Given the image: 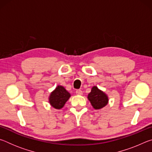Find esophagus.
<instances>
[{"label":"esophagus","instance_id":"esophagus-1","mask_svg":"<svg viewBox=\"0 0 152 152\" xmlns=\"http://www.w3.org/2000/svg\"><path fill=\"white\" fill-rule=\"evenodd\" d=\"M76 94H78V95H81V94H82V91H81L80 89L76 90Z\"/></svg>","mask_w":152,"mask_h":152}]
</instances>
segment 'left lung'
I'll use <instances>...</instances> for the list:
<instances>
[{
	"mask_svg": "<svg viewBox=\"0 0 152 152\" xmlns=\"http://www.w3.org/2000/svg\"><path fill=\"white\" fill-rule=\"evenodd\" d=\"M88 99L95 109H101L108 103L107 95L96 86L92 87L91 92L88 95Z\"/></svg>",
	"mask_w": 152,
	"mask_h": 152,
	"instance_id": "left-lung-1",
	"label": "left lung"
}]
</instances>
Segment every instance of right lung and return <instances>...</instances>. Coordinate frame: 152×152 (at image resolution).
<instances>
[{
    "instance_id": "add662e5",
    "label": "right lung",
    "mask_w": 152,
    "mask_h": 152,
    "mask_svg": "<svg viewBox=\"0 0 152 152\" xmlns=\"http://www.w3.org/2000/svg\"><path fill=\"white\" fill-rule=\"evenodd\" d=\"M70 94L61 86H58L50 96V102L55 109H60L64 107L66 101L69 99Z\"/></svg>"
}]
</instances>
